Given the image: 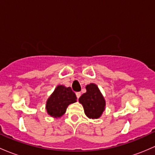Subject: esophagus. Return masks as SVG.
<instances>
[{
  "label": "esophagus",
  "mask_w": 155,
  "mask_h": 155,
  "mask_svg": "<svg viewBox=\"0 0 155 155\" xmlns=\"http://www.w3.org/2000/svg\"><path fill=\"white\" fill-rule=\"evenodd\" d=\"M76 96H77L78 98H79L80 96H81V92H76Z\"/></svg>",
  "instance_id": "obj_1"
}]
</instances>
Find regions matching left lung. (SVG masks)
I'll return each mask as SVG.
<instances>
[{
	"mask_svg": "<svg viewBox=\"0 0 155 155\" xmlns=\"http://www.w3.org/2000/svg\"><path fill=\"white\" fill-rule=\"evenodd\" d=\"M86 89L87 92L80 97L79 102L82 104L84 113L89 119H98L104 110V98L95 84H89Z\"/></svg>",
	"mask_w": 155,
	"mask_h": 155,
	"instance_id": "8db88e82",
	"label": "left lung"
}]
</instances>
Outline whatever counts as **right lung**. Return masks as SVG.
<instances>
[{
    "instance_id": "obj_1",
    "label": "right lung",
    "mask_w": 155,
    "mask_h": 155,
    "mask_svg": "<svg viewBox=\"0 0 155 155\" xmlns=\"http://www.w3.org/2000/svg\"><path fill=\"white\" fill-rule=\"evenodd\" d=\"M76 95L70 87L58 86L46 104L47 112L51 116L59 118L66 113L70 104L76 102Z\"/></svg>"
}]
</instances>
